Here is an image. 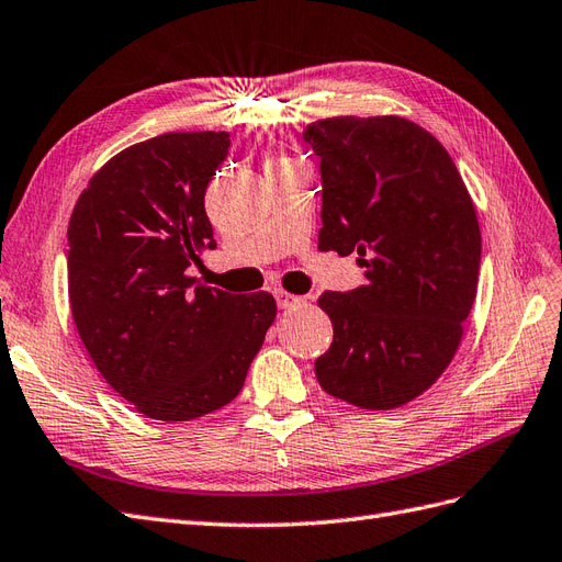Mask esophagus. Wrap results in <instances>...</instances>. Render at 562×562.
Segmentation results:
<instances>
[{
	"label": "esophagus",
	"instance_id": "1",
	"mask_svg": "<svg viewBox=\"0 0 562 562\" xmlns=\"http://www.w3.org/2000/svg\"><path fill=\"white\" fill-rule=\"evenodd\" d=\"M276 296H278V306L280 308H292V306L304 304V296H296V294H290V292H284V290H280Z\"/></svg>",
	"mask_w": 562,
	"mask_h": 562
}]
</instances>
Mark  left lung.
Here are the masks:
<instances>
[{
	"mask_svg": "<svg viewBox=\"0 0 562 562\" xmlns=\"http://www.w3.org/2000/svg\"><path fill=\"white\" fill-rule=\"evenodd\" d=\"M321 156V251L358 254L366 284L325 292L335 339L318 361L323 390L366 411L425 394L449 368L480 280L482 235L453 158L401 116H335L308 125Z\"/></svg>",
	"mask_w": 562,
	"mask_h": 562,
	"instance_id": "left-lung-1",
	"label": "left lung"
}]
</instances>
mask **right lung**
Here are the masks:
<instances>
[{"label": "right lung", "mask_w": 562, "mask_h": 562, "mask_svg": "<svg viewBox=\"0 0 562 562\" xmlns=\"http://www.w3.org/2000/svg\"><path fill=\"white\" fill-rule=\"evenodd\" d=\"M227 133H166L99 168L68 223V301L102 378L135 411L184 423L227 406L276 321L268 292L229 294L187 268L215 249L204 209Z\"/></svg>", "instance_id": "right-lung-1"}]
</instances>
